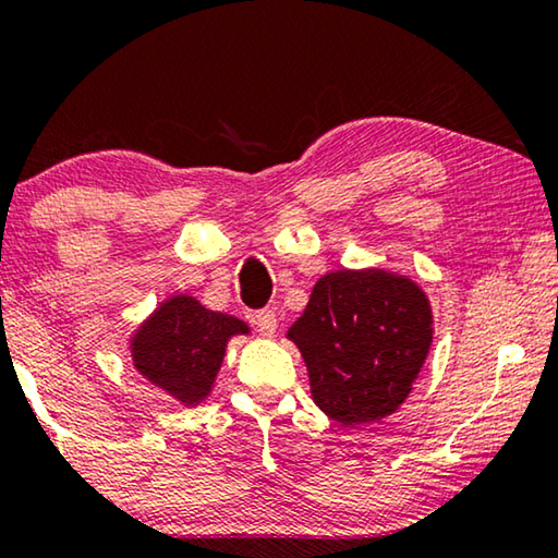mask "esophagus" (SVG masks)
I'll return each instance as SVG.
<instances>
[{
	"label": "esophagus",
	"mask_w": 558,
	"mask_h": 558,
	"mask_svg": "<svg viewBox=\"0 0 558 558\" xmlns=\"http://www.w3.org/2000/svg\"><path fill=\"white\" fill-rule=\"evenodd\" d=\"M253 323L257 326V330L263 332V336H272L278 328V318H276V311H270V307H265V311H257L253 315Z\"/></svg>",
	"instance_id": "34e87169"
}]
</instances>
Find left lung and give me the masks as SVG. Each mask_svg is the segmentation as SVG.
Here are the masks:
<instances>
[{"label": "left lung", "mask_w": 558, "mask_h": 558, "mask_svg": "<svg viewBox=\"0 0 558 558\" xmlns=\"http://www.w3.org/2000/svg\"><path fill=\"white\" fill-rule=\"evenodd\" d=\"M307 365L311 393L332 421H380L411 393L434 340L428 298L386 270H338L315 282L288 330Z\"/></svg>", "instance_id": "1"}]
</instances>
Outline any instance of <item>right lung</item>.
<instances>
[{
  "instance_id": "add662e5",
  "label": "right lung",
  "mask_w": 558,
  "mask_h": 558,
  "mask_svg": "<svg viewBox=\"0 0 558 558\" xmlns=\"http://www.w3.org/2000/svg\"><path fill=\"white\" fill-rule=\"evenodd\" d=\"M238 332H247L243 320L207 311L190 295H174L135 332L132 363L149 384L195 405L210 393L228 340Z\"/></svg>"
}]
</instances>
